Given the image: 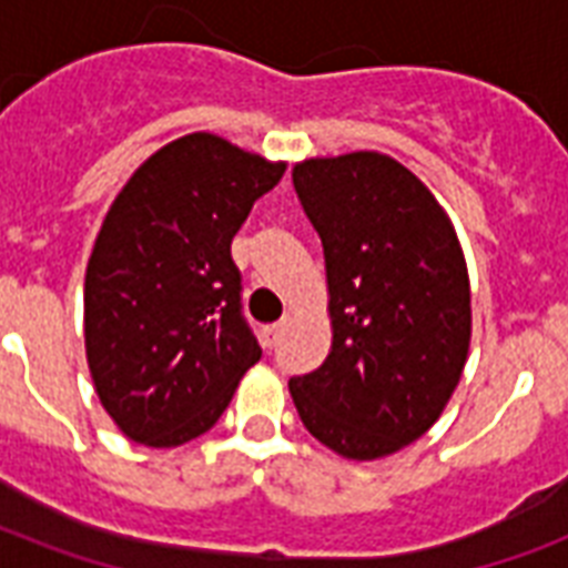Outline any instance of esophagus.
I'll return each mask as SVG.
<instances>
[{
    "mask_svg": "<svg viewBox=\"0 0 568 568\" xmlns=\"http://www.w3.org/2000/svg\"><path fill=\"white\" fill-rule=\"evenodd\" d=\"M283 329H285V324H271V327L262 329V347H267V351H271V347L280 345V336H283Z\"/></svg>",
    "mask_w": 568,
    "mask_h": 568,
    "instance_id": "34e87169",
    "label": "esophagus"
}]
</instances>
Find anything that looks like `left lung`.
Here are the masks:
<instances>
[{
  "mask_svg": "<svg viewBox=\"0 0 568 568\" xmlns=\"http://www.w3.org/2000/svg\"><path fill=\"white\" fill-rule=\"evenodd\" d=\"M292 180L324 244L333 345L288 392L321 445L383 459L430 430L463 377L466 256L439 200L392 155L306 159Z\"/></svg>",
  "mask_w": 568,
  "mask_h": 568,
  "instance_id": "left-lung-1",
  "label": "left lung"
}]
</instances>
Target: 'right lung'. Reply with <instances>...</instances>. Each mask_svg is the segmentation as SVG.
Listing matches in <instances>:
<instances>
[{"mask_svg":"<svg viewBox=\"0 0 568 568\" xmlns=\"http://www.w3.org/2000/svg\"><path fill=\"white\" fill-rule=\"evenodd\" d=\"M283 173L194 132L155 150L105 212L84 274V354L100 404L138 445L212 430L258 363L230 244Z\"/></svg>","mask_w":568,"mask_h":568,"instance_id":"obj_1","label":"right lung"}]
</instances>
